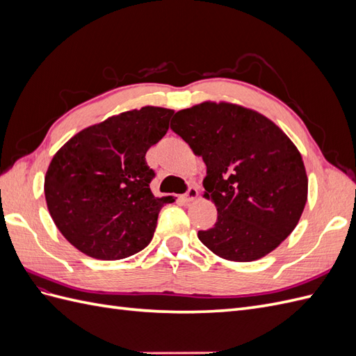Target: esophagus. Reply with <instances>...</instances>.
<instances>
[{"label": "esophagus", "mask_w": 356, "mask_h": 356, "mask_svg": "<svg viewBox=\"0 0 356 356\" xmlns=\"http://www.w3.org/2000/svg\"><path fill=\"white\" fill-rule=\"evenodd\" d=\"M197 196H199V190H197L196 187H190V188H188V191L186 193V195L182 196V200L188 203V202L196 200V199H197Z\"/></svg>", "instance_id": "34e87169"}]
</instances>
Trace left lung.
Wrapping results in <instances>:
<instances>
[{
	"mask_svg": "<svg viewBox=\"0 0 356 356\" xmlns=\"http://www.w3.org/2000/svg\"><path fill=\"white\" fill-rule=\"evenodd\" d=\"M170 129L207 165L203 197L217 222L197 238L224 260L255 261L293 233L307 202V175L294 143L246 106L204 101L175 113Z\"/></svg>",
	"mask_w": 356,
	"mask_h": 356,
	"instance_id": "1",
	"label": "left lung"
}]
</instances>
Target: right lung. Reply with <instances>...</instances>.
<instances>
[{
	"label": "right lung",
	"mask_w": 356,
	"mask_h": 356,
	"mask_svg": "<svg viewBox=\"0 0 356 356\" xmlns=\"http://www.w3.org/2000/svg\"><path fill=\"white\" fill-rule=\"evenodd\" d=\"M174 110L147 105L75 134L44 177L47 209L72 246L98 260H122L152 242L161 207L154 197L148 148L169 129Z\"/></svg>",
	"instance_id": "1"
}]
</instances>
